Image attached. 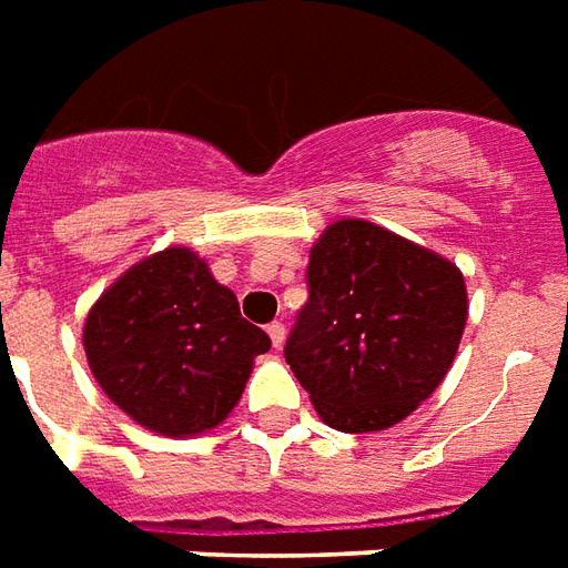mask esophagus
<instances>
[{
	"mask_svg": "<svg viewBox=\"0 0 568 568\" xmlns=\"http://www.w3.org/2000/svg\"><path fill=\"white\" fill-rule=\"evenodd\" d=\"M267 335H271L273 347H283V341H285V325H283V323H271V325H267Z\"/></svg>",
	"mask_w": 568,
	"mask_h": 568,
	"instance_id": "esophagus-1",
	"label": "esophagus"
}]
</instances>
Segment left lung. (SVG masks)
I'll use <instances>...</instances> for the list:
<instances>
[{
	"label": "left lung",
	"instance_id": "1",
	"mask_svg": "<svg viewBox=\"0 0 568 568\" xmlns=\"http://www.w3.org/2000/svg\"><path fill=\"white\" fill-rule=\"evenodd\" d=\"M464 323L467 292L455 264L351 217L313 245L307 304L285 363L328 427L384 430L446 378Z\"/></svg>",
	"mask_w": 568,
	"mask_h": 568
}]
</instances>
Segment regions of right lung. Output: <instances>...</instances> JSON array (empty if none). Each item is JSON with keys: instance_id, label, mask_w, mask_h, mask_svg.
<instances>
[{"instance_id": "right-lung-1", "label": "right lung", "mask_w": 568, "mask_h": 568, "mask_svg": "<svg viewBox=\"0 0 568 568\" xmlns=\"http://www.w3.org/2000/svg\"><path fill=\"white\" fill-rule=\"evenodd\" d=\"M85 356L104 394L165 436L215 427L240 403L271 338L240 313L190 248H165L106 288L85 320Z\"/></svg>"}]
</instances>
